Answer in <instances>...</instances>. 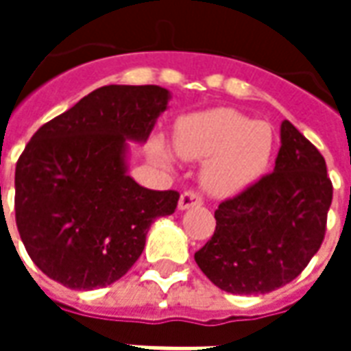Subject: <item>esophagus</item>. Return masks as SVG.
Here are the masks:
<instances>
[{
    "mask_svg": "<svg viewBox=\"0 0 351 351\" xmlns=\"http://www.w3.org/2000/svg\"><path fill=\"white\" fill-rule=\"evenodd\" d=\"M203 205V197H201V193L195 190H188L184 191L180 199H178V208L180 210H186V208H190V206H197Z\"/></svg>",
    "mask_w": 351,
    "mask_h": 351,
    "instance_id": "1",
    "label": "esophagus"
}]
</instances>
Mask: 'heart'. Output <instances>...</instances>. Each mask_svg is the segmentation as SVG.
<instances>
[{
	"label": "heart",
	"mask_w": 351,
	"mask_h": 351,
	"mask_svg": "<svg viewBox=\"0 0 351 351\" xmlns=\"http://www.w3.org/2000/svg\"><path fill=\"white\" fill-rule=\"evenodd\" d=\"M272 128L233 108H214L178 122L175 148L184 160L205 161L203 184L213 195L231 197L258 182L269 167ZM161 161L171 160L163 143L154 145Z\"/></svg>",
	"instance_id": "b5f03b06"
}]
</instances>
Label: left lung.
Listing matches in <instances>:
<instances>
[{
    "instance_id": "obj_1",
    "label": "left lung",
    "mask_w": 351,
    "mask_h": 351,
    "mask_svg": "<svg viewBox=\"0 0 351 351\" xmlns=\"http://www.w3.org/2000/svg\"><path fill=\"white\" fill-rule=\"evenodd\" d=\"M274 171L216 208L199 269L223 291L259 295L286 286L324 243L332 184L322 154L293 123L280 128Z\"/></svg>"
}]
</instances>
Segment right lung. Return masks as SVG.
<instances>
[{"instance_id": "add662e5", "label": "right lung", "mask_w": 351, "mask_h": 351, "mask_svg": "<svg viewBox=\"0 0 351 351\" xmlns=\"http://www.w3.org/2000/svg\"><path fill=\"white\" fill-rule=\"evenodd\" d=\"M165 88L110 84L43 123L14 171V214L29 258L71 289H95L130 271L160 216L180 193L138 186L128 141L145 143L167 108Z\"/></svg>"}]
</instances>
